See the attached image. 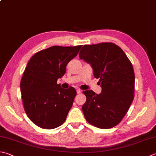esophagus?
<instances>
[{"label": "esophagus", "mask_w": 156, "mask_h": 156, "mask_svg": "<svg viewBox=\"0 0 156 156\" xmlns=\"http://www.w3.org/2000/svg\"><path fill=\"white\" fill-rule=\"evenodd\" d=\"M76 92H77L78 94H80L81 93V90L79 89V88H78V89H76Z\"/></svg>", "instance_id": "34e87169"}]
</instances>
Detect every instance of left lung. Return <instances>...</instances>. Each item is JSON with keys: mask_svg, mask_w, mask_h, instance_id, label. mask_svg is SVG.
Returning a JSON list of instances; mask_svg holds the SVG:
<instances>
[{"mask_svg": "<svg viewBox=\"0 0 156 156\" xmlns=\"http://www.w3.org/2000/svg\"><path fill=\"white\" fill-rule=\"evenodd\" d=\"M79 57L89 63L94 77L100 78L101 93L84 91L82 112L88 123L102 129L120 122L134 99L135 73L132 63L120 47L112 42L84 45Z\"/></svg>", "mask_w": 156, "mask_h": 156, "instance_id": "8db88e82", "label": "left lung"}]
</instances>
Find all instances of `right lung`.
<instances>
[{"label":"right lung","mask_w":156,"mask_h":156,"mask_svg":"<svg viewBox=\"0 0 156 156\" xmlns=\"http://www.w3.org/2000/svg\"><path fill=\"white\" fill-rule=\"evenodd\" d=\"M81 47L53 46L34 55L27 64L20 83L21 98L30 120L42 129H55L66 120L76 90L62 88L57 80Z\"/></svg>","instance_id":"right-lung-1"}]
</instances>
